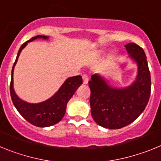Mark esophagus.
Wrapping results in <instances>:
<instances>
[{
    "label": "esophagus",
    "mask_w": 161,
    "mask_h": 161,
    "mask_svg": "<svg viewBox=\"0 0 161 161\" xmlns=\"http://www.w3.org/2000/svg\"><path fill=\"white\" fill-rule=\"evenodd\" d=\"M82 79H83V83L85 85L88 84V82H89V76H88L87 74H84L83 76H82Z\"/></svg>",
    "instance_id": "1"
}]
</instances>
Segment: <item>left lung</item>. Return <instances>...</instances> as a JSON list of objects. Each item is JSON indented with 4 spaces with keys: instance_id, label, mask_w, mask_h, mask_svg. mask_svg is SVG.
<instances>
[{
    "instance_id": "left-lung-1",
    "label": "left lung",
    "mask_w": 161,
    "mask_h": 161,
    "mask_svg": "<svg viewBox=\"0 0 161 161\" xmlns=\"http://www.w3.org/2000/svg\"><path fill=\"white\" fill-rule=\"evenodd\" d=\"M125 47L138 64L136 81L122 89L112 88L98 75H93L89 81L91 114L106 128L120 129L131 123L144 110L150 97L151 76L144 51L134 42Z\"/></svg>"
}]
</instances>
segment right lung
Here are the masks:
<instances>
[{
    "label": "right lung",
    "mask_w": 161,
    "mask_h": 161,
    "mask_svg": "<svg viewBox=\"0 0 161 161\" xmlns=\"http://www.w3.org/2000/svg\"><path fill=\"white\" fill-rule=\"evenodd\" d=\"M40 38L47 39V37L42 36V35H37V36L33 37L30 40L24 42L20 47L16 60L14 62L12 68L10 96L14 106L16 107L20 114L22 115L25 120L36 126L47 127V126L56 124L63 119L65 114V111H66L67 103L70 100L72 95L75 93L78 87L83 83V80H82L81 76H76L68 78L61 86L60 89L58 90L57 93L50 99L43 102H41V103L31 104L21 100L17 96L14 90V88H13V81H14L13 74H14V66L16 64L22 50L26 46V44L29 42Z\"/></svg>",
    "instance_id": "obj_1"
}]
</instances>
